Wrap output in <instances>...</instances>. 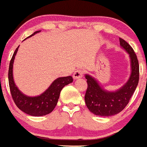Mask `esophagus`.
<instances>
[{"mask_svg": "<svg viewBox=\"0 0 147 147\" xmlns=\"http://www.w3.org/2000/svg\"><path fill=\"white\" fill-rule=\"evenodd\" d=\"M83 75V70H81V69H78V70L74 71L73 76L74 79H78V78H82Z\"/></svg>", "mask_w": 147, "mask_h": 147, "instance_id": "esophagus-1", "label": "esophagus"}]
</instances>
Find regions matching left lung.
<instances>
[{"mask_svg":"<svg viewBox=\"0 0 147 147\" xmlns=\"http://www.w3.org/2000/svg\"><path fill=\"white\" fill-rule=\"evenodd\" d=\"M120 45L129 54L131 62V74L128 80L115 92L105 90L97 80L86 74L88 88L85 102L88 109L100 116H111L124 109L135 92L139 82L140 68L137 55L132 47L123 39L119 38Z\"/></svg>","mask_w":147,"mask_h":147,"instance_id":"obj_1","label":"left lung"}]
</instances>
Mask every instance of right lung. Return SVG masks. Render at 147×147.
<instances>
[{
  "mask_svg": "<svg viewBox=\"0 0 147 147\" xmlns=\"http://www.w3.org/2000/svg\"><path fill=\"white\" fill-rule=\"evenodd\" d=\"M38 31L31 34L29 37L40 32ZM19 46L17 47L11 59L8 71L9 86L12 99L15 105L20 110L33 116H42L51 113L56 107L59 99V94L62 88L67 85L73 82L72 76L60 77L57 78L52 83L50 87L42 92L41 94L36 97H29L23 94L15 85L13 78L12 69L13 63Z\"/></svg>",
  "mask_w": 147,
  "mask_h": 147,
  "instance_id": "1",
  "label": "right lung"
}]
</instances>
